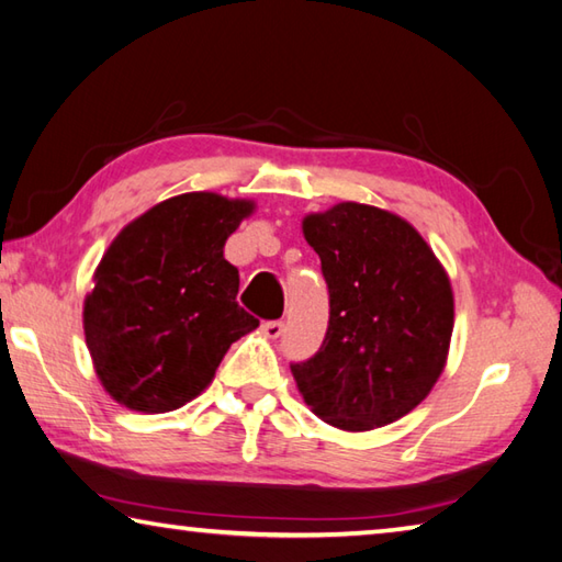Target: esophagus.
<instances>
[{"mask_svg":"<svg viewBox=\"0 0 562 562\" xmlns=\"http://www.w3.org/2000/svg\"><path fill=\"white\" fill-rule=\"evenodd\" d=\"M284 331V324L280 322V318H274V322H266L262 324V334H266L268 338H280Z\"/></svg>","mask_w":562,"mask_h":562,"instance_id":"esophagus-1","label":"esophagus"}]
</instances>
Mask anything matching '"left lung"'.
Masks as SVG:
<instances>
[{"label": "left lung", "instance_id": "left-lung-1", "mask_svg": "<svg viewBox=\"0 0 562 562\" xmlns=\"http://www.w3.org/2000/svg\"><path fill=\"white\" fill-rule=\"evenodd\" d=\"M328 288V328L312 358L292 362L304 402L344 431L392 424L443 372L453 334L448 274L412 224L344 202L304 218Z\"/></svg>", "mask_w": 562, "mask_h": 562}]
</instances>
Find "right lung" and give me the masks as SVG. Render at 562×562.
<instances>
[{
  "label": "right lung",
  "mask_w": 562,
  "mask_h": 562,
  "mask_svg": "<svg viewBox=\"0 0 562 562\" xmlns=\"http://www.w3.org/2000/svg\"><path fill=\"white\" fill-rule=\"evenodd\" d=\"M252 212L212 192L172 196L114 238L85 300V338L104 390L128 409H180L260 322L236 302L226 238Z\"/></svg>",
  "instance_id": "right-lung-1"
}]
</instances>
